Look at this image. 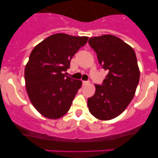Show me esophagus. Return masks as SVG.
Wrapping results in <instances>:
<instances>
[{
    "label": "esophagus",
    "mask_w": 158,
    "mask_h": 158,
    "mask_svg": "<svg viewBox=\"0 0 158 158\" xmlns=\"http://www.w3.org/2000/svg\"><path fill=\"white\" fill-rule=\"evenodd\" d=\"M89 83V82H88V81H82V85H87Z\"/></svg>",
    "instance_id": "esophagus-1"
}]
</instances>
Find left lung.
Here are the masks:
<instances>
[{
	"label": "left lung",
	"instance_id": "left-lung-1",
	"mask_svg": "<svg viewBox=\"0 0 158 158\" xmlns=\"http://www.w3.org/2000/svg\"><path fill=\"white\" fill-rule=\"evenodd\" d=\"M100 64L108 74L102 85L88 98L89 112L97 119L110 120L122 114L135 95L139 81V69L132 48L113 35L89 40Z\"/></svg>",
	"mask_w": 158,
	"mask_h": 158
}]
</instances>
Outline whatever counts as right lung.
Segmentation results:
<instances>
[{"instance_id": "right-lung-1", "label": "right lung", "mask_w": 158, "mask_h": 158, "mask_svg": "<svg viewBox=\"0 0 158 158\" xmlns=\"http://www.w3.org/2000/svg\"><path fill=\"white\" fill-rule=\"evenodd\" d=\"M87 36L56 33L33 48L25 68L28 96L33 107L44 117L57 119L69 111L82 81L64 72L72 57L87 43Z\"/></svg>"}]
</instances>
